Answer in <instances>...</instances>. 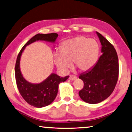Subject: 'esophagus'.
Listing matches in <instances>:
<instances>
[{"label":"esophagus","instance_id":"1","mask_svg":"<svg viewBox=\"0 0 132 132\" xmlns=\"http://www.w3.org/2000/svg\"><path fill=\"white\" fill-rule=\"evenodd\" d=\"M76 78H77V76L75 75H70L69 76V79L71 80H73L75 79H76Z\"/></svg>","mask_w":132,"mask_h":132}]
</instances>
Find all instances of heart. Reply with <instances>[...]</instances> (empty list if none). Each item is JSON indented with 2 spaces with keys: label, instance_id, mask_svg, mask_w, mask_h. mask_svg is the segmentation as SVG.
<instances>
[{
  "label": "heart",
  "instance_id": "1",
  "mask_svg": "<svg viewBox=\"0 0 132 132\" xmlns=\"http://www.w3.org/2000/svg\"><path fill=\"white\" fill-rule=\"evenodd\" d=\"M99 46L97 41L84 36H78L64 41L60 50L54 54V62L57 68L66 72L72 67L81 71L87 70L97 61Z\"/></svg>",
  "mask_w": 132,
  "mask_h": 132
}]
</instances>
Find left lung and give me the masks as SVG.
Instances as JSON below:
<instances>
[{"instance_id":"1","label":"left lung","mask_w":132,"mask_h":132,"mask_svg":"<svg viewBox=\"0 0 132 132\" xmlns=\"http://www.w3.org/2000/svg\"><path fill=\"white\" fill-rule=\"evenodd\" d=\"M97 34L103 54L91 69L79 76L84 84L79 95L83 101L89 104L99 103L109 97L114 89L119 74L116 50L105 37L99 32Z\"/></svg>"}]
</instances>
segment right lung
Here are the masks:
<instances>
[{"label":"right lung","mask_w":132,"mask_h":132,"mask_svg":"<svg viewBox=\"0 0 132 132\" xmlns=\"http://www.w3.org/2000/svg\"><path fill=\"white\" fill-rule=\"evenodd\" d=\"M58 34L56 33L51 34H38L31 38L25 44L19 52L16 61L15 73L16 83L19 92L25 101L29 105L35 107L41 108L48 105L54 101L58 92L59 84L64 82L69 78L60 77L57 75L52 73L44 81L38 84H32L27 82L21 74L19 62L21 54L25 47L34 41L44 40L50 42H54Z\"/></svg>","instance_id":"right-lung-1"}]
</instances>
